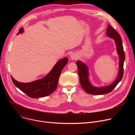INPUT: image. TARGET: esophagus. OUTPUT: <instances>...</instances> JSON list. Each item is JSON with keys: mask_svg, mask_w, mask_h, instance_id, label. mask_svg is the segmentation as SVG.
Wrapping results in <instances>:
<instances>
[{"mask_svg": "<svg viewBox=\"0 0 135 135\" xmlns=\"http://www.w3.org/2000/svg\"><path fill=\"white\" fill-rule=\"evenodd\" d=\"M70 58L72 59V60H75L76 59V56L75 54H72L70 56Z\"/></svg>", "mask_w": 135, "mask_h": 135, "instance_id": "obj_1", "label": "esophagus"}]
</instances>
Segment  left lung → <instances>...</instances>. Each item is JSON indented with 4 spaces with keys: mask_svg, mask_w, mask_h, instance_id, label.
Here are the masks:
<instances>
[{
    "mask_svg": "<svg viewBox=\"0 0 135 135\" xmlns=\"http://www.w3.org/2000/svg\"><path fill=\"white\" fill-rule=\"evenodd\" d=\"M107 35L108 37L114 39L117 48V52L119 55V71L117 80L110 85L106 87L100 88H95L92 86L88 79V69L87 66L84 63L77 61L76 65L78 69V75L79 76V80L81 87L87 93L91 95H99L107 94L114 89L118 84L123 78L124 75V62L125 58V52L124 51L122 38L118 32L112 26L108 25L107 29Z\"/></svg>",
    "mask_w": 135,
    "mask_h": 135,
    "instance_id": "1",
    "label": "left lung"
}]
</instances>
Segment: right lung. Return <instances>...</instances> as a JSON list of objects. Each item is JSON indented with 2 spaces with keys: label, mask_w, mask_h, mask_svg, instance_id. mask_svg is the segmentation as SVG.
I'll return each instance as SVG.
<instances>
[{
  "label": "right lung",
  "mask_w": 135,
  "mask_h": 135,
  "mask_svg": "<svg viewBox=\"0 0 135 135\" xmlns=\"http://www.w3.org/2000/svg\"><path fill=\"white\" fill-rule=\"evenodd\" d=\"M18 31L17 34L22 33L23 29L21 28ZM68 61L67 57L60 60L56 64L51 72L41 79L31 83H23L15 80L11 76L12 81L16 87L30 97L36 98L47 96L56 90L61 73L67 65Z\"/></svg>",
  "instance_id": "obj_1"
}]
</instances>
